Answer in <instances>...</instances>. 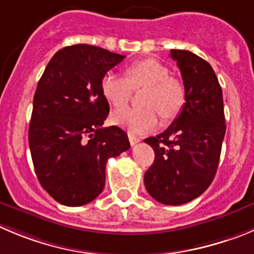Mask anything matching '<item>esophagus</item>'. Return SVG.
Listing matches in <instances>:
<instances>
[{"mask_svg": "<svg viewBox=\"0 0 254 254\" xmlns=\"http://www.w3.org/2000/svg\"><path fill=\"white\" fill-rule=\"evenodd\" d=\"M127 136H129V141L131 145H135V144L139 143V141L141 140V138H139V136H136V135L131 134V132H129V134H127Z\"/></svg>", "mask_w": 254, "mask_h": 254, "instance_id": "1", "label": "esophagus"}]
</instances>
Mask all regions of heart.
Returning <instances> with one entry per match:
<instances>
[{
	"instance_id": "b5f03b06",
	"label": "heart",
	"mask_w": 254,
	"mask_h": 254,
	"mask_svg": "<svg viewBox=\"0 0 254 254\" xmlns=\"http://www.w3.org/2000/svg\"><path fill=\"white\" fill-rule=\"evenodd\" d=\"M146 87L143 95L144 108H125L114 111L111 122L131 132L154 129L163 119L174 118L186 101V87L181 80L170 76L169 68L154 59L135 61L125 68V77L108 73L101 80V91L106 100L116 108L127 105L132 89Z\"/></svg>"
}]
</instances>
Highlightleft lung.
Wrapping results in <instances>:
<instances>
[{"label":"left lung","instance_id":"8db88e82","mask_svg":"<svg viewBox=\"0 0 254 254\" xmlns=\"http://www.w3.org/2000/svg\"><path fill=\"white\" fill-rule=\"evenodd\" d=\"M186 87V103L165 131L145 139L155 159L144 175L148 193L167 205L188 203L214 179L226 119L223 94L212 66L187 50H170Z\"/></svg>","mask_w":254,"mask_h":254}]
</instances>
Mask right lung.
<instances>
[{"instance_id":"obj_1","label":"right lung","mask_w":254,"mask_h":254,"mask_svg":"<svg viewBox=\"0 0 254 254\" xmlns=\"http://www.w3.org/2000/svg\"><path fill=\"white\" fill-rule=\"evenodd\" d=\"M124 59L91 45L64 47L37 84L28 144L40 184L61 204L94 200L105 186L109 158L130 148L124 130L103 127L110 108L101 80Z\"/></svg>"}]
</instances>
